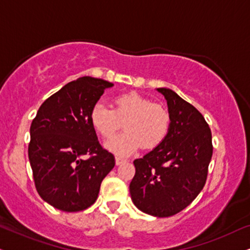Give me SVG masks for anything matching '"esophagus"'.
<instances>
[{
	"label": "esophagus",
	"instance_id": "obj_1",
	"mask_svg": "<svg viewBox=\"0 0 250 250\" xmlns=\"http://www.w3.org/2000/svg\"><path fill=\"white\" fill-rule=\"evenodd\" d=\"M125 162H126V160H124V159H122V158H116V165H117V166L123 165V163H125Z\"/></svg>",
	"mask_w": 250,
	"mask_h": 250
}]
</instances>
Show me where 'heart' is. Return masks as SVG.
<instances>
[{
	"label": "heart",
	"mask_w": 250,
	"mask_h": 250,
	"mask_svg": "<svg viewBox=\"0 0 250 250\" xmlns=\"http://www.w3.org/2000/svg\"><path fill=\"white\" fill-rule=\"evenodd\" d=\"M111 110L103 104L92 106L89 115L91 127L102 138H109L124 122V132L110 138L104 147L120 156L134 153L143 144L155 148L165 141L170 128V113L161 104L152 103L138 92L118 95L112 100Z\"/></svg>",
	"instance_id": "obj_1"
}]
</instances>
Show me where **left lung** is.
Masks as SVG:
<instances>
[{"label": "left lung", "instance_id": "obj_1", "mask_svg": "<svg viewBox=\"0 0 250 250\" xmlns=\"http://www.w3.org/2000/svg\"><path fill=\"white\" fill-rule=\"evenodd\" d=\"M170 113L165 141L134 160L130 183L133 204L144 213L170 217L192 203L205 186L212 152V134L204 117L175 91L158 88Z\"/></svg>", "mask_w": 250, "mask_h": 250}]
</instances>
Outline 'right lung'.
<instances>
[{"label": "right lung", "instance_id": "obj_1", "mask_svg": "<svg viewBox=\"0 0 250 250\" xmlns=\"http://www.w3.org/2000/svg\"><path fill=\"white\" fill-rule=\"evenodd\" d=\"M112 85L90 76L67 83L40 105L32 120L29 160L35 186L58 210L79 212L91 206L115 167V156L101 146L89 120L92 106Z\"/></svg>", "mask_w": 250, "mask_h": 250}]
</instances>
